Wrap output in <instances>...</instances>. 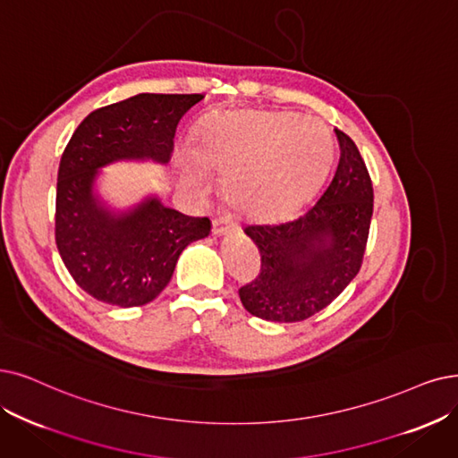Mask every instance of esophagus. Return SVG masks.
I'll return each mask as SVG.
<instances>
[{
	"instance_id": "obj_1",
	"label": "esophagus",
	"mask_w": 458,
	"mask_h": 458,
	"mask_svg": "<svg viewBox=\"0 0 458 458\" xmlns=\"http://www.w3.org/2000/svg\"><path fill=\"white\" fill-rule=\"evenodd\" d=\"M231 227H233V219H231L229 216H219V217L214 219V224H212V231H214V234H217V236L229 233Z\"/></svg>"
}]
</instances>
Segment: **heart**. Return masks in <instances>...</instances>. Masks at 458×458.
I'll return each instance as SVG.
<instances>
[{
    "instance_id": "heart-1",
    "label": "heart",
    "mask_w": 458,
    "mask_h": 458,
    "mask_svg": "<svg viewBox=\"0 0 458 458\" xmlns=\"http://www.w3.org/2000/svg\"><path fill=\"white\" fill-rule=\"evenodd\" d=\"M193 154L201 165L225 173V188L236 205L278 216L314 190L333 159L335 139L323 122L301 114L219 116L207 123ZM198 164L186 163L184 178L203 188L205 174Z\"/></svg>"
}]
</instances>
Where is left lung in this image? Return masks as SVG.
<instances>
[{"instance_id":"obj_1","label":"left lung","mask_w":458,"mask_h":458,"mask_svg":"<svg viewBox=\"0 0 458 458\" xmlns=\"http://www.w3.org/2000/svg\"><path fill=\"white\" fill-rule=\"evenodd\" d=\"M340 159L319 197L285 222L250 224L244 233L259 248L261 272L239 289L255 318L295 323L331 304L362 265L374 190L355 142L335 130Z\"/></svg>"}]
</instances>
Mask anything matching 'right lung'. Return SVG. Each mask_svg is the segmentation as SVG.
<instances>
[{
    "mask_svg": "<svg viewBox=\"0 0 458 458\" xmlns=\"http://www.w3.org/2000/svg\"><path fill=\"white\" fill-rule=\"evenodd\" d=\"M203 94H139L89 113L62 154L56 246L69 274L94 299L131 308L167 287L184 248L210 233L208 217L184 216L144 199L111 212L94 193L99 169L120 159L167 163L176 125Z\"/></svg>",
    "mask_w": 458,
    "mask_h": 458,
    "instance_id": "right-lung-1",
    "label": "right lung"
}]
</instances>
